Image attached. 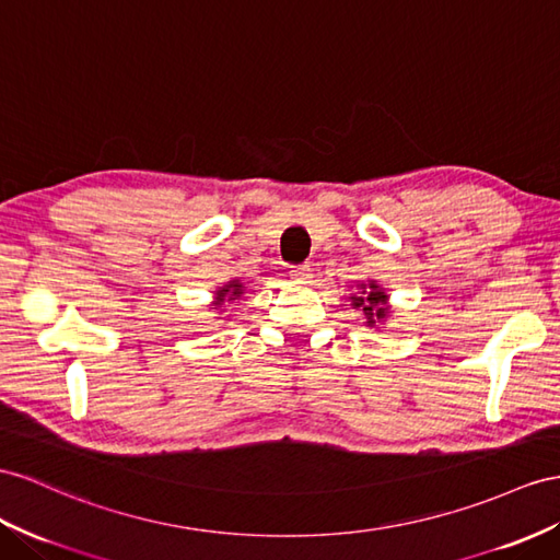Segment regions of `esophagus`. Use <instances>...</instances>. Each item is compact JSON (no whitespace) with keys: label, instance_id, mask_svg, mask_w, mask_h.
Wrapping results in <instances>:
<instances>
[{"label":"esophagus","instance_id":"esophagus-1","mask_svg":"<svg viewBox=\"0 0 560 560\" xmlns=\"http://www.w3.org/2000/svg\"><path fill=\"white\" fill-rule=\"evenodd\" d=\"M291 279L298 283H305L310 279V265H298L291 269Z\"/></svg>","mask_w":560,"mask_h":560}]
</instances>
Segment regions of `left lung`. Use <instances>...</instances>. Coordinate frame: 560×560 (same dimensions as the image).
<instances>
[{
	"instance_id": "8db88e82",
	"label": "left lung",
	"mask_w": 560,
	"mask_h": 560,
	"mask_svg": "<svg viewBox=\"0 0 560 560\" xmlns=\"http://www.w3.org/2000/svg\"><path fill=\"white\" fill-rule=\"evenodd\" d=\"M357 289H360V293L350 295V300L354 310L364 312L366 326H378L381 322H385V317L390 314V307H388V295H385L381 285L376 281H369V283H360Z\"/></svg>"
}]
</instances>
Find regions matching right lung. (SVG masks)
<instances>
[{
  "label": "right lung",
  "instance_id": "obj_1",
  "mask_svg": "<svg viewBox=\"0 0 560 560\" xmlns=\"http://www.w3.org/2000/svg\"><path fill=\"white\" fill-rule=\"evenodd\" d=\"M243 293V283L238 279H232L226 281L220 291H214V303H212V310H220L224 307V300L226 303H232V300H238Z\"/></svg>",
  "mask_w": 560,
  "mask_h": 560
}]
</instances>
